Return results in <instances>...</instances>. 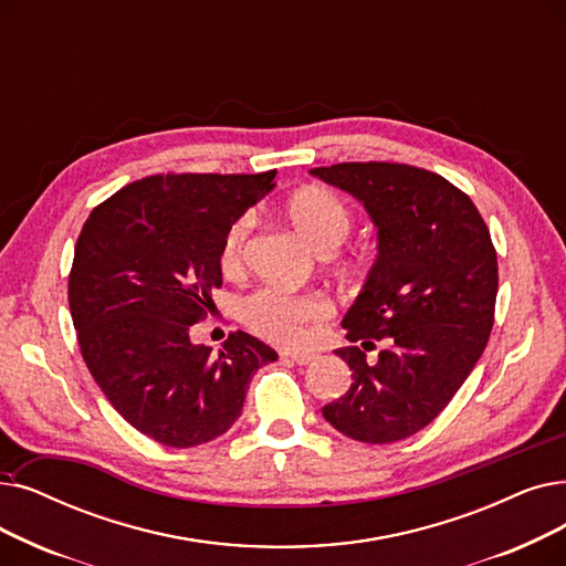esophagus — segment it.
<instances>
[{
    "mask_svg": "<svg viewBox=\"0 0 566 566\" xmlns=\"http://www.w3.org/2000/svg\"><path fill=\"white\" fill-rule=\"evenodd\" d=\"M282 358H284V360H291V363H296V365H310V363L314 360V354H303V352H284V354H282Z\"/></svg>",
    "mask_w": 566,
    "mask_h": 566,
    "instance_id": "esophagus-1",
    "label": "esophagus"
}]
</instances>
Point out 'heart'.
I'll return each instance as SVG.
<instances>
[{
    "label": "heart",
    "mask_w": 566,
    "mask_h": 566,
    "mask_svg": "<svg viewBox=\"0 0 566 566\" xmlns=\"http://www.w3.org/2000/svg\"><path fill=\"white\" fill-rule=\"evenodd\" d=\"M293 227L316 252H335L352 231V212L328 189L307 187L289 201ZM252 231V214H242L227 231L219 263L224 273H235L244 259V244ZM331 314L328 301L314 293H293L280 286H263L240 303V318L250 331L277 344H296L307 326Z\"/></svg>",
    "instance_id": "b5f03b06"
}]
</instances>
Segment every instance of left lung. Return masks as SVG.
I'll use <instances>...</instances> for the list:
<instances>
[{"label":"left lung","mask_w":566,"mask_h":566,"mask_svg":"<svg viewBox=\"0 0 566 566\" xmlns=\"http://www.w3.org/2000/svg\"><path fill=\"white\" fill-rule=\"evenodd\" d=\"M310 176L352 193L377 229V256L342 318L349 342L389 349L370 364L339 349L352 386L322 409L356 441L390 444L432 423L481 358L493 331L497 254L467 193L405 164H335Z\"/></svg>","instance_id":"left-lung-1"}]
</instances>
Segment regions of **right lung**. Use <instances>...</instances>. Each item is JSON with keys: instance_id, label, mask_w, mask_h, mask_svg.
Returning <instances> with one entry per match:
<instances>
[{"instance_id": "1", "label": "right lung", "mask_w": 566, "mask_h": 566, "mask_svg": "<svg viewBox=\"0 0 566 566\" xmlns=\"http://www.w3.org/2000/svg\"><path fill=\"white\" fill-rule=\"evenodd\" d=\"M275 176H153L94 208L81 231L69 307L87 370L122 419L164 447L224 434L254 373L277 360L242 331L219 354L189 337L222 286L227 231Z\"/></svg>"}]
</instances>
